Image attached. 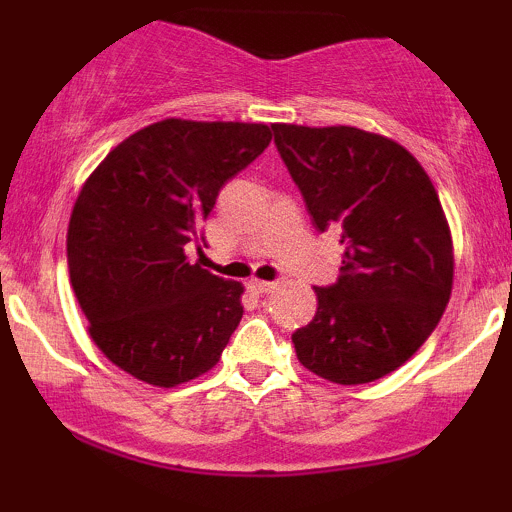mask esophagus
<instances>
[{
	"label": "esophagus",
	"mask_w": 512,
	"mask_h": 512,
	"mask_svg": "<svg viewBox=\"0 0 512 512\" xmlns=\"http://www.w3.org/2000/svg\"><path fill=\"white\" fill-rule=\"evenodd\" d=\"M248 286L252 291H257V293H269V291H274L276 286H279V281H260V279H250L248 281Z\"/></svg>",
	"instance_id": "obj_1"
}]
</instances>
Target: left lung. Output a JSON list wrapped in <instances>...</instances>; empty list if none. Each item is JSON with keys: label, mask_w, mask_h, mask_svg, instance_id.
<instances>
[{"label": "left lung", "mask_w": 512, "mask_h": 512, "mask_svg": "<svg viewBox=\"0 0 512 512\" xmlns=\"http://www.w3.org/2000/svg\"><path fill=\"white\" fill-rule=\"evenodd\" d=\"M317 231L342 228L339 279L291 334L298 361L337 385L397 370L431 337L452 291V238L421 163L358 127L272 125Z\"/></svg>", "instance_id": "1"}]
</instances>
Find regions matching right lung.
I'll return each mask as SVG.
<instances>
[{
	"mask_svg": "<svg viewBox=\"0 0 512 512\" xmlns=\"http://www.w3.org/2000/svg\"><path fill=\"white\" fill-rule=\"evenodd\" d=\"M269 142L262 122L170 117L88 175L69 219V279L88 334L117 368L175 387L219 363L243 317V284L190 264L185 245L202 238L221 187Z\"/></svg>",
	"mask_w": 512,
	"mask_h": 512,
	"instance_id": "add662e5",
	"label": "right lung"
}]
</instances>
